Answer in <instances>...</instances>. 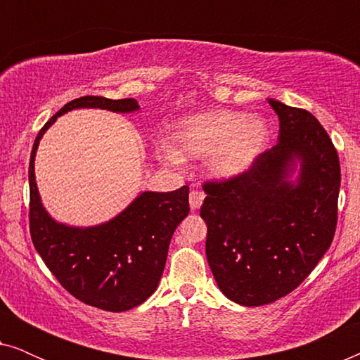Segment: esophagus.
Instances as JSON below:
<instances>
[{
  "label": "esophagus",
  "instance_id": "1",
  "mask_svg": "<svg viewBox=\"0 0 360 360\" xmlns=\"http://www.w3.org/2000/svg\"><path fill=\"white\" fill-rule=\"evenodd\" d=\"M205 200V193L201 190H191L190 191V208L191 210H198L201 203H203Z\"/></svg>",
  "mask_w": 360,
  "mask_h": 360
}]
</instances>
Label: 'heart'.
Here are the masks:
<instances>
[{
	"instance_id": "heart-1",
	"label": "heart",
	"mask_w": 360,
	"mask_h": 360,
	"mask_svg": "<svg viewBox=\"0 0 360 360\" xmlns=\"http://www.w3.org/2000/svg\"><path fill=\"white\" fill-rule=\"evenodd\" d=\"M269 129L264 120L244 112L213 110L184 120L172 134V152L179 157L208 155L216 176H236L254 164L264 150Z\"/></svg>"
}]
</instances>
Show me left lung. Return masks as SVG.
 <instances>
[{"label":"left lung","mask_w":360,"mask_h":360,"mask_svg":"<svg viewBox=\"0 0 360 360\" xmlns=\"http://www.w3.org/2000/svg\"><path fill=\"white\" fill-rule=\"evenodd\" d=\"M278 142L243 174L203 184L200 216L208 226L206 257L218 287L244 307L293 292L333 243L341 167L328 132L311 112L269 100ZM302 162L297 184L286 180Z\"/></svg>","instance_id":"8db88e82"}]
</instances>
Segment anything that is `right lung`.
I'll use <instances>...</instances> for the list:
<instances>
[{
  "label": "right lung",
  "instance_id": "obj_1",
  "mask_svg": "<svg viewBox=\"0 0 360 360\" xmlns=\"http://www.w3.org/2000/svg\"><path fill=\"white\" fill-rule=\"evenodd\" d=\"M75 108L131 112L139 105L134 98L82 96L67 103L44 124L29 160V231L34 248L68 293L105 311H126L155 292L172 234L190 211L188 186L167 193L144 191L120 216L95 228L56 223L39 198L34 157L44 132L58 116Z\"/></svg>",
  "mask_w": 360,
  "mask_h": 360
}]
</instances>
